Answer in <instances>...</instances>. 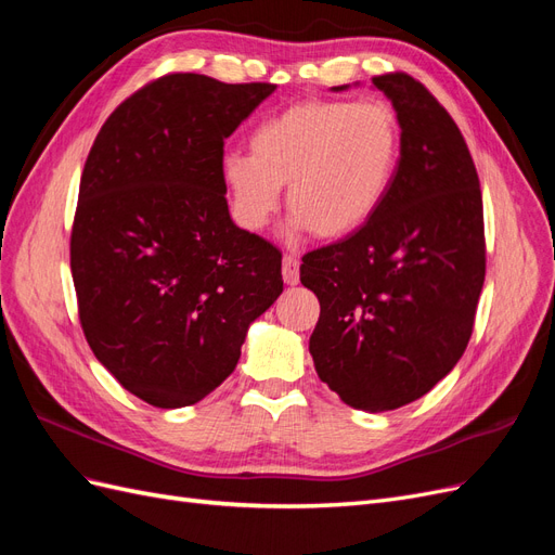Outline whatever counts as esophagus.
<instances>
[{"label":"esophagus","mask_w":555,"mask_h":555,"mask_svg":"<svg viewBox=\"0 0 555 555\" xmlns=\"http://www.w3.org/2000/svg\"><path fill=\"white\" fill-rule=\"evenodd\" d=\"M282 278L287 284H298L300 280V261L292 255H287L282 259Z\"/></svg>","instance_id":"34e87169"}]
</instances>
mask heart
<instances>
[{
  "mask_svg": "<svg viewBox=\"0 0 555 555\" xmlns=\"http://www.w3.org/2000/svg\"><path fill=\"white\" fill-rule=\"evenodd\" d=\"M400 125L377 102L308 99L249 133V155L231 150L220 178L231 215L245 231H261L287 184L289 233L345 238L384 204L398 173Z\"/></svg>",
  "mask_w": 555,
  "mask_h": 555,
  "instance_id": "b5f03b06",
  "label": "heart"
}]
</instances>
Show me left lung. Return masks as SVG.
<instances>
[{
    "label": "left lung",
    "instance_id": "obj_1",
    "mask_svg": "<svg viewBox=\"0 0 555 555\" xmlns=\"http://www.w3.org/2000/svg\"><path fill=\"white\" fill-rule=\"evenodd\" d=\"M373 86L400 125L396 180L363 229L308 251L300 282L322 308L310 335L319 379L349 408L386 412L428 393L463 357L486 247L479 178L456 122L408 74Z\"/></svg>",
    "mask_w": 555,
    "mask_h": 555
}]
</instances>
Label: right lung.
Listing matches in <instances>:
<instances>
[{
    "mask_svg": "<svg viewBox=\"0 0 555 555\" xmlns=\"http://www.w3.org/2000/svg\"><path fill=\"white\" fill-rule=\"evenodd\" d=\"M271 82L171 74L117 106L80 178L72 275L82 333L129 393L194 405L236 367L282 294V255L233 224L224 139Z\"/></svg>",
    "mask_w": 555,
    "mask_h": 555,
    "instance_id": "obj_1",
    "label": "right lung"
}]
</instances>
